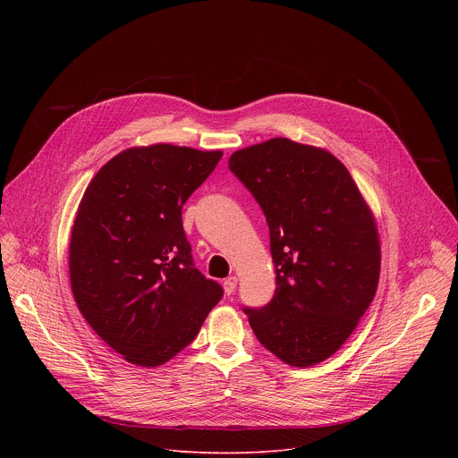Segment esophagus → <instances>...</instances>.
<instances>
[{"label":"esophagus","instance_id":"1","mask_svg":"<svg viewBox=\"0 0 458 458\" xmlns=\"http://www.w3.org/2000/svg\"><path fill=\"white\" fill-rule=\"evenodd\" d=\"M223 288H225V293L226 295H232L233 292H235V288H237V277H228V279H225V283H223Z\"/></svg>","mask_w":458,"mask_h":458}]
</instances>
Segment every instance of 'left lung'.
I'll list each match as a JSON object with an SVG mask.
<instances>
[{
	"label": "left lung",
	"mask_w": 458,
	"mask_h": 458,
	"mask_svg": "<svg viewBox=\"0 0 458 458\" xmlns=\"http://www.w3.org/2000/svg\"><path fill=\"white\" fill-rule=\"evenodd\" d=\"M267 216L276 293L244 308L267 350L295 368L332 357L371 304L380 274L375 217L324 148L274 138L228 159Z\"/></svg>",
	"instance_id": "8db88e82"
}]
</instances>
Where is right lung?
I'll return each mask as SVG.
<instances>
[{"mask_svg":"<svg viewBox=\"0 0 458 458\" xmlns=\"http://www.w3.org/2000/svg\"><path fill=\"white\" fill-rule=\"evenodd\" d=\"M221 157L166 143L134 147L103 165L83 193L69 250L72 293L90 328L136 366L168 362L223 297L193 267L181 219Z\"/></svg>","mask_w":458,"mask_h":458,"instance_id":"add662e5","label":"right lung"}]
</instances>
